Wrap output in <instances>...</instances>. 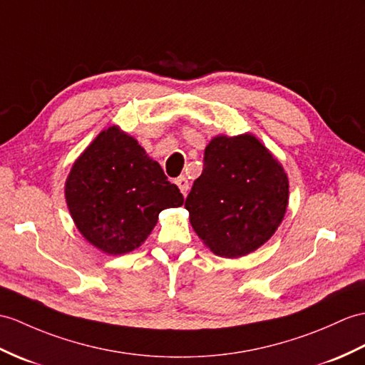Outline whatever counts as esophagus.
Returning <instances> with one entry per match:
<instances>
[{
    "label": "esophagus",
    "mask_w": 365,
    "mask_h": 365,
    "mask_svg": "<svg viewBox=\"0 0 365 365\" xmlns=\"http://www.w3.org/2000/svg\"><path fill=\"white\" fill-rule=\"evenodd\" d=\"M175 183H177V186H179V188H180L183 196H186V194H188V190H190V182H188V179H186L185 175H180V177H177Z\"/></svg>",
    "instance_id": "esophagus-1"
}]
</instances>
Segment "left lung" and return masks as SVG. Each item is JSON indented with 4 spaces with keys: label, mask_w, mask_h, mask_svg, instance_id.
<instances>
[{
    "label": "left lung",
    "mask_w": 365,
    "mask_h": 365,
    "mask_svg": "<svg viewBox=\"0 0 365 365\" xmlns=\"http://www.w3.org/2000/svg\"><path fill=\"white\" fill-rule=\"evenodd\" d=\"M289 182L282 163L250 133L217 135L185 200L190 222L217 257L240 258L267 242L282 224Z\"/></svg>",
    "instance_id": "8db88e82"
}]
</instances>
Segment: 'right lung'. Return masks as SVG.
<instances>
[{"label": "right lung", "mask_w": 365, "mask_h": 365, "mask_svg": "<svg viewBox=\"0 0 365 365\" xmlns=\"http://www.w3.org/2000/svg\"><path fill=\"white\" fill-rule=\"evenodd\" d=\"M65 199L81 235L108 255L138 249L160 211L183 203L162 166L118 125L101 132L76 160Z\"/></svg>", "instance_id": "obj_1"}]
</instances>
